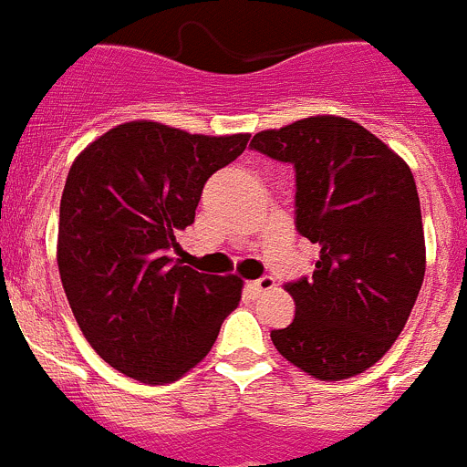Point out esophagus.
<instances>
[{"instance_id":"1","label":"esophagus","mask_w":467,"mask_h":467,"mask_svg":"<svg viewBox=\"0 0 467 467\" xmlns=\"http://www.w3.org/2000/svg\"><path fill=\"white\" fill-rule=\"evenodd\" d=\"M273 286H275V279L265 275V277H259V279H254V282L247 284V291H250L252 296H261V293L268 291V288H273Z\"/></svg>"}]
</instances>
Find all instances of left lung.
I'll list each match as a JSON object with an SVG mask.
<instances>
[{
	"instance_id": "1",
	"label": "left lung",
	"mask_w": 467,
	"mask_h": 467,
	"mask_svg": "<svg viewBox=\"0 0 467 467\" xmlns=\"http://www.w3.org/2000/svg\"><path fill=\"white\" fill-rule=\"evenodd\" d=\"M250 146L293 164L296 229L318 245L314 273L286 282L296 318L270 339L314 379L362 374L401 335L424 279L412 171L379 137L341 117L264 130Z\"/></svg>"
}]
</instances>
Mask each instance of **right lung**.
Returning a JSON list of instances; mask_svg holds the SVG:
<instances>
[{"instance_id":"1","label":"right lung","mask_w":467,"mask_h":467,"mask_svg":"<svg viewBox=\"0 0 467 467\" xmlns=\"http://www.w3.org/2000/svg\"><path fill=\"white\" fill-rule=\"evenodd\" d=\"M247 141L130 121L98 137L70 167L59 211L61 284L82 335L121 374L155 385L181 379L241 303L243 279L197 273L174 252L206 181Z\"/></svg>"}]
</instances>
